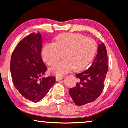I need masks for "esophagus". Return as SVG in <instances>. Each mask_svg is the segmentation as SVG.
Listing matches in <instances>:
<instances>
[{"label": "esophagus", "mask_w": 128, "mask_h": 128, "mask_svg": "<svg viewBox=\"0 0 128 128\" xmlns=\"http://www.w3.org/2000/svg\"><path fill=\"white\" fill-rule=\"evenodd\" d=\"M64 79V77H61V76H58L56 77V81H60L61 80Z\"/></svg>", "instance_id": "esophagus-1"}]
</instances>
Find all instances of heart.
Listing matches in <instances>:
<instances>
[{
    "label": "heart",
    "instance_id": "heart-1",
    "mask_svg": "<svg viewBox=\"0 0 128 128\" xmlns=\"http://www.w3.org/2000/svg\"><path fill=\"white\" fill-rule=\"evenodd\" d=\"M97 51V44L93 39L75 33H64L56 37L54 43L42 47V56L48 65L64 60L50 68L51 73L62 76L74 68L76 72L85 69L91 62Z\"/></svg>",
    "mask_w": 128,
    "mask_h": 128
}]
</instances>
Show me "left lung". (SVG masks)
<instances>
[{
    "mask_svg": "<svg viewBox=\"0 0 128 128\" xmlns=\"http://www.w3.org/2000/svg\"><path fill=\"white\" fill-rule=\"evenodd\" d=\"M108 58L104 44L98 46V54L92 65L86 71L76 74L78 82L69 90L75 104L84 105L93 102L101 95L108 72Z\"/></svg>",
    "mask_w": 128,
    "mask_h": 128,
    "instance_id": "1",
    "label": "left lung"
}]
</instances>
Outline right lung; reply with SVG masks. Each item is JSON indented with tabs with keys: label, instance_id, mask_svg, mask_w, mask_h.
<instances>
[{
	"label": "right lung",
	"instance_id": "add662e5",
	"mask_svg": "<svg viewBox=\"0 0 128 128\" xmlns=\"http://www.w3.org/2000/svg\"><path fill=\"white\" fill-rule=\"evenodd\" d=\"M42 38L32 33L20 42L12 54L10 71L14 85L26 99L37 103L55 84L54 77H43L47 68L42 58Z\"/></svg>",
	"mask_w": 128,
	"mask_h": 128
}]
</instances>
